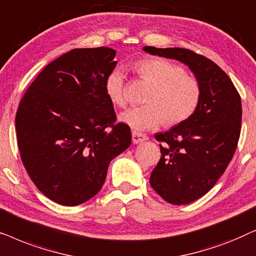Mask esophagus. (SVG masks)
Listing matches in <instances>:
<instances>
[{"label": "esophagus", "mask_w": 256, "mask_h": 256, "mask_svg": "<svg viewBox=\"0 0 256 256\" xmlns=\"http://www.w3.org/2000/svg\"><path fill=\"white\" fill-rule=\"evenodd\" d=\"M132 143H134V144H138V143H141L148 140V136H146L144 134H142V132H132Z\"/></svg>", "instance_id": "34e87169"}]
</instances>
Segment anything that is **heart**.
Here are the masks:
<instances>
[{"label":"heart","mask_w":256,"mask_h":256,"mask_svg":"<svg viewBox=\"0 0 256 256\" xmlns=\"http://www.w3.org/2000/svg\"><path fill=\"white\" fill-rule=\"evenodd\" d=\"M135 71L142 80L152 85L144 106L134 107L121 114V121L134 130L143 132L168 126H177L190 118L200 104L202 84L188 74L180 65L166 58H143L135 64ZM104 92L118 107L127 104L126 74L114 68L104 80Z\"/></svg>","instance_id":"1"}]
</instances>
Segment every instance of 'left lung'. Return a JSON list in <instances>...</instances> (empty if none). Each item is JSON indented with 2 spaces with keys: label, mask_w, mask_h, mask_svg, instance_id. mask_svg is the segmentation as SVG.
Returning a JSON list of instances; mask_svg holds the SVG:
<instances>
[{
  "label": "left lung",
  "mask_w": 256,
  "mask_h": 256,
  "mask_svg": "<svg viewBox=\"0 0 256 256\" xmlns=\"http://www.w3.org/2000/svg\"><path fill=\"white\" fill-rule=\"evenodd\" d=\"M143 50L184 62L202 84V100L194 114L155 135L162 156L150 174V185L164 200L188 204L214 186L233 158L242 118L240 94L230 76L204 56L183 48Z\"/></svg>",
  "instance_id": "8db88e82"
}]
</instances>
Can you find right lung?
Segmentation results:
<instances>
[{
	"label": "right lung",
	"mask_w": 256,
	"mask_h": 256,
	"mask_svg": "<svg viewBox=\"0 0 256 256\" xmlns=\"http://www.w3.org/2000/svg\"><path fill=\"white\" fill-rule=\"evenodd\" d=\"M110 48H74L37 76L24 93L15 126L20 160L44 196L76 206L102 188L110 160L132 143L116 124L104 80L115 68Z\"/></svg>",
	"instance_id": "add662e5"
}]
</instances>
